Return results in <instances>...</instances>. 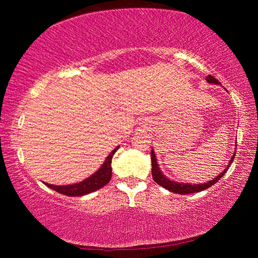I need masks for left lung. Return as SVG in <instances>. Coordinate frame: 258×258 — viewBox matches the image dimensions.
I'll return each instance as SVG.
<instances>
[{
	"label": "left lung",
	"instance_id": "left-lung-1",
	"mask_svg": "<svg viewBox=\"0 0 258 258\" xmlns=\"http://www.w3.org/2000/svg\"><path fill=\"white\" fill-rule=\"evenodd\" d=\"M206 81L208 83H211V84H220V82H218L215 77L212 76V75H208L206 77ZM234 156L235 154H233V156L231 157V160H230V164L228 165V167H226L223 172H222L220 175L216 176L214 180L209 181L207 183H203V184H185V183H180V182H174L168 180L167 177H166L163 173L160 172V169L158 167V164H157V159H156V156H155V152L151 150V163H152V168H151V174H152V178H154V181L156 183H158L160 186L165 187L166 190H169L171 192H174V194H178V195H186V194H194V192H199V191H203L205 189H208L209 186H212L215 184V183L220 180L221 177H223L224 174L228 171L231 163H232L233 159H234Z\"/></svg>",
	"mask_w": 258,
	"mask_h": 258
}]
</instances>
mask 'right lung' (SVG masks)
<instances>
[{"label": "right lung", "mask_w": 258, "mask_h": 258, "mask_svg": "<svg viewBox=\"0 0 258 258\" xmlns=\"http://www.w3.org/2000/svg\"><path fill=\"white\" fill-rule=\"evenodd\" d=\"M119 148L117 147L116 149H113L110 155L107 157V159L104 160L103 165L101 168L99 169L98 172H95L93 175L87 177L86 180L82 181L80 183H76V184H71V185H53V184H47L51 189L54 191L59 192V194H62L64 196H71V197H80V196H84L87 194H91V192L99 190L100 187H102L109 183L111 178V159L112 156L115 155V152L118 150Z\"/></svg>", "instance_id": "add662e5"}]
</instances>
